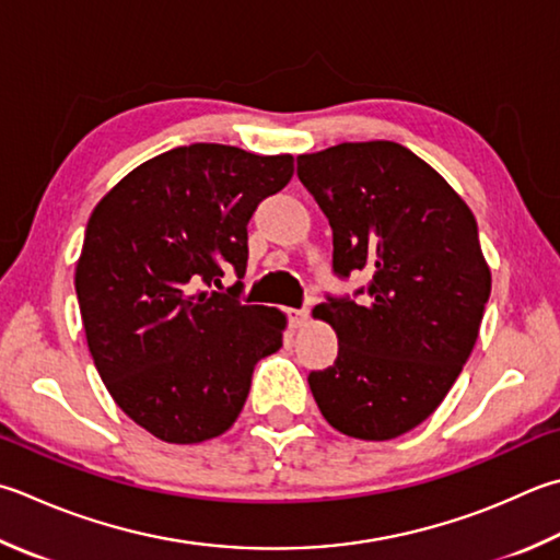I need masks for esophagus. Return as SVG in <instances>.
<instances>
[{
  "mask_svg": "<svg viewBox=\"0 0 560 560\" xmlns=\"http://www.w3.org/2000/svg\"><path fill=\"white\" fill-rule=\"evenodd\" d=\"M288 316H290V324L294 326V329H300V326L307 324L310 312L307 310H288Z\"/></svg>",
  "mask_w": 560,
  "mask_h": 560,
  "instance_id": "1",
  "label": "esophagus"
}]
</instances>
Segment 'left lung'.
<instances>
[{
	"label": "left lung",
	"instance_id": "left-lung-1",
	"mask_svg": "<svg viewBox=\"0 0 560 560\" xmlns=\"http://www.w3.org/2000/svg\"><path fill=\"white\" fill-rule=\"evenodd\" d=\"M334 231V272L363 270L368 298H326L339 355L310 373L324 419L387 441L434 411L476 346L490 268L476 217L434 167L393 141L339 143L298 158Z\"/></svg>",
	"mask_w": 560,
	"mask_h": 560
}]
</instances>
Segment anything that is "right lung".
<instances>
[{
	"mask_svg": "<svg viewBox=\"0 0 560 560\" xmlns=\"http://www.w3.org/2000/svg\"><path fill=\"white\" fill-rule=\"evenodd\" d=\"M294 173L292 155L192 143L145 161L94 207L75 268L84 336L114 402L165 444L221 436L284 314L241 304L248 221Z\"/></svg>",
	"mask_w": 560,
	"mask_h": 560,
	"instance_id": "obj_1",
	"label": "right lung"
}]
</instances>
